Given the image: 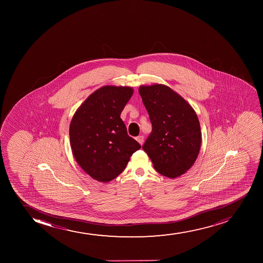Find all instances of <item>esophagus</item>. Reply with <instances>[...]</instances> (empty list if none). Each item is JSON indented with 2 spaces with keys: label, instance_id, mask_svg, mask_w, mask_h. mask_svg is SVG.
<instances>
[{
  "label": "esophagus",
  "instance_id": "obj_1",
  "mask_svg": "<svg viewBox=\"0 0 263 263\" xmlns=\"http://www.w3.org/2000/svg\"><path fill=\"white\" fill-rule=\"evenodd\" d=\"M136 140L139 143V144H140V145H142L143 142H144V137L141 136V135H140V136H138L136 138Z\"/></svg>",
  "mask_w": 263,
  "mask_h": 263
}]
</instances>
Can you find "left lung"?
<instances>
[{
    "mask_svg": "<svg viewBox=\"0 0 263 263\" xmlns=\"http://www.w3.org/2000/svg\"><path fill=\"white\" fill-rule=\"evenodd\" d=\"M152 123L143 145L154 168L169 178L183 175L193 166L201 147V128L193 108L165 85L139 89Z\"/></svg>",
    "mask_w": 263,
    "mask_h": 263,
    "instance_id": "left-lung-1",
    "label": "left lung"
}]
</instances>
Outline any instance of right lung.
I'll use <instances>...</instances> for the list:
<instances>
[{
    "instance_id": "1",
    "label": "right lung",
    "mask_w": 263,
    "mask_h": 263,
    "mask_svg": "<svg viewBox=\"0 0 263 263\" xmlns=\"http://www.w3.org/2000/svg\"><path fill=\"white\" fill-rule=\"evenodd\" d=\"M130 87L105 86L85 100L72 117L70 144L77 163L102 182L124 171L141 145L128 135L121 112L133 96Z\"/></svg>"
}]
</instances>
